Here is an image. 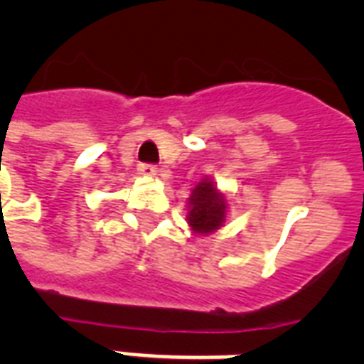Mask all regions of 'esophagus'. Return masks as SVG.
Returning <instances> with one entry per match:
<instances>
[{"label":"esophagus","instance_id":"34e87169","mask_svg":"<svg viewBox=\"0 0 364 364\" xmlns=\"http://www.w3.org/2000/svg\"><path fill=\"white\" fill-rule=\"evenodd\" d=\"M137 171H139V176L143 177H156L159 176V168L153 164H139L137 166Z\"/></svg>","mask_w":364,"mask_h":364}]
</instances>
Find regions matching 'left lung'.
<instances>
[{"label":"left lung","instance_id":"left-lung-1","mask_svg":"<svg viewBox=\"0 0 364 364\" xmlns=\"http://www.w3.org/2000/svg\"><path fill=\"white\" fill-rule=\"evenodd\" d=\"M227 217V198L219 193L215 183L210 177H204L202 181L193 188L188 198V227L194 234H211L219 230Z\"/></svg>","mask_w":364,"mask_h":364}]
</instances>
